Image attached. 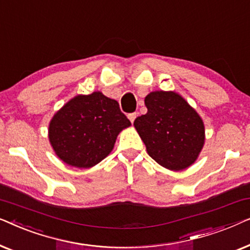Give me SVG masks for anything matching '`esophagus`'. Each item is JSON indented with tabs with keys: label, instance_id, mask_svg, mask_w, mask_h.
I'll return each instance as SVG.
<instances>
[{
	"label": "esophagus",
	"instance_id": "34e87169",
	"mask_svg": "<svg viewBox=\"0 0 250 250\" xmlns=\"http://www.w3.org/2000/svg\"><path fill=\"white\" fill-rule=\"evenodd\" d=\"M135 118H136V112H132V114L128 115V119H129V121H131L132 124H133V123H134Z\"/></svg>",
	"mask_w": 250,
	"mask_h": 250
}]
</instances>
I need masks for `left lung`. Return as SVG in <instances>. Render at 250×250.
<instances>
[{
	"mask_svg": "<svg viewBox=\"0 0 250 250\" xmlns=\"http://www.w3.org/2000/svg\"><path fill=\"white\" fill-rule=\"evenodd\" d=\"M148 112L134 121L146 151L159 165L182 170L192 165L205 143V126L198 112L173 91H155L145 99Z\"/></svg>",
	"mask_w": 250,
	"mask_h": 250,
	"instance_id": "obj_1",
	"label": "left lung"
}]
</instances>
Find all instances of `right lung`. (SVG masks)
Returning <instances> with one entry per match:
<instances>
[{
	"mask_svg": "<svg viewBox=\"0 0 250 250\" xmlns=\"http://www.w3.org/2000/svg\"><path fill=\"white\" fill-rule=\"evenodd\" d=\"M131 122L118 102L101 92L77 95L58 110L49 125V140L67 165L90 168L114 149L117 135Z\"/></svg>",
	"mask_w": 250,
	"mask_h": 250,
	"instance_id": "right-lung-1",
	"label": "right lung"
}]
</instances>
